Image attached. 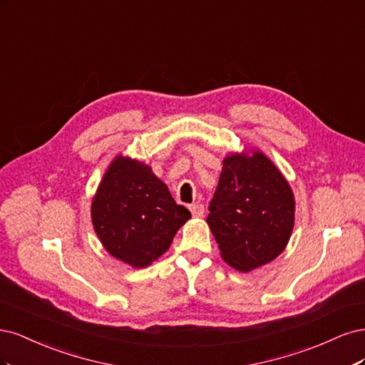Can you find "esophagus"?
Returning <instances> with one entry per match:
<instances>
[{
  "mask_svg": "<svg viewBox=\"0 0 365 365\" xmlns=\"http://www.w3.org/2000/svg\"><path fill=\"white\" fill-rule=\"evenodd\" d=\"M190 210L194 217H203L205 206L202 203H192V205H190Z\"/></svg>",
  "mask_w": 365,
  "mask_h": 365,
  "instance_id": "1",
  "label": "esophagus"
}]
</instances>
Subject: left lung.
Segmentation results:
<instances>
[{"mask_svg":"<svg viewBox=\"0 0 365 365\" xmlns=\"http://www.w3.org/2000/svg\"><path fill=\"white\" fill-rule=\"evenodd\" d=\"M206 221L222 259L250 272L272 262L287 247L294 226V195L262 153L232 155L222 162Z\"/></svg>","mask_w":365,"mask_h":365,"instance_id":"8db88e82","label":"left lung"}]
</instances>
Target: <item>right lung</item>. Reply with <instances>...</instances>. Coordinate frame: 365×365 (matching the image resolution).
I'll use <instances>...</instances> for the list:
<instances>
[{
    "label": "right lung",
    "mask_w": 365,
    "mask_h": 365,
    "mask_svg": "<svg viewBox=\"0 0 365 365\" xmlns=\"http://www.w3.org/2000/svg\"><path fill=\"white\" fill-rule=\"evenodd\" d=\"M91 212L104 249L135 268L165 253L175 232L191 218L148 165L123 156L104 174Z\"/></svg>",
    "instance_id": "obj_1"
}]
</instances>
